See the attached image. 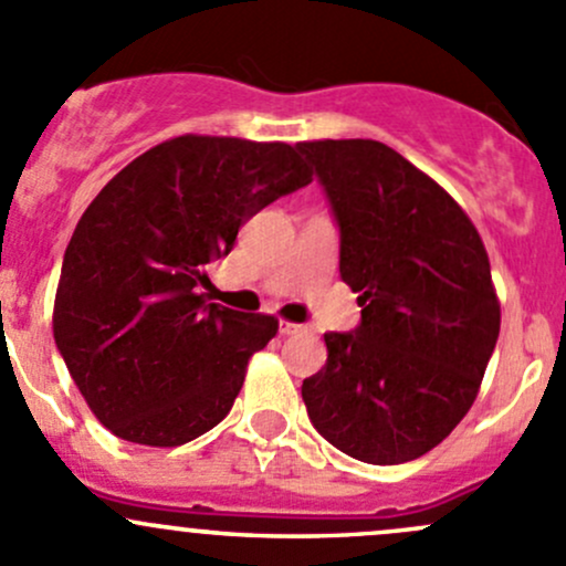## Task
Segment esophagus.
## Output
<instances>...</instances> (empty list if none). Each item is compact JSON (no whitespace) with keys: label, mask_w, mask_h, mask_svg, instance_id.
I'll list each match as a JSON object with an SVG mask.
<instances>
[{"label":"esophagus","mask_w":566,"mask_h":566,"mask_svg":"<svg viewBox=\"0 0 566 566\" xmlns=\"http://www.w3.org/2000/svg\"><path fill=\"white\" fill-rule=\"evenodd\" d=\"M305 326L302 324H291V322H281V335H296V332H302Z\"/></svg>","instance_id":"obj_1"}]
</instances>
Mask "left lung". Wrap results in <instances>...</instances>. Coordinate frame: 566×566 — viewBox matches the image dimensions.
I'll use <instances>...</instances> for the list:
<instances>
[{"mask_svg": "<svg viewBox=\"0 0 566 566\" xmlns=\"http://www.w3.org/2000/svg\"><path fill=\"white\" fill-rule=\"evenodd\" d=\"M340 226V277L363 322L326 332V365L302 381L318 433L395 465L433 450L480 392L501 305L480 231L439 182L370 138L302 142Z\"/></svg>", "mask_w": 566, "mask_h": 566, "instance_id": "1", "label": "left lung"}]
</instances>
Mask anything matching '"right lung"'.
<instances>
[{"mask_svg":"<svg viewBox=\"0 0 566 566\" xmlns=\"http://www.w3.org/2000/svg\"><path fill=\"white\" fill-rule=\"evenodd\" d=\"M307 182L291 144L188 133L127 163L86 207L62 261L54 340L111 433L179 447L231 411L277 318L207 302V264Z\"/></svg>","mask_w":566,"mask_h":566,"instance_id":"obj_1","label":"right lung"}]
</instances>
